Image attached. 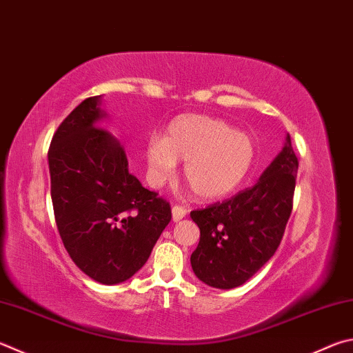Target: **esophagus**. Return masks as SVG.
<instances>
[{
    "instance_id": "34e87169",
    "label": "esophagus",
    "mask_w": 353,
    "mask_h": 353,
    "mask_svg": "<svg viewBox=\"0 0 353 353\" xmlns=\"http://www.w3.org/2000/svg\"><path fill=\"white\" fill-rule=\"evenodd\" d=\"M187 213H188V210L182 207V205H174V207H172V221L177 222V221L183 219V217L187 216Z\"/></svg>"
}]
</instances>
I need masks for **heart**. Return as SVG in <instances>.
Segmentation results:
<instances>
[{
	"label": "heart",
	"mask_w": 353,
	"mask_h": 353,
	"mask_svg": "<svg viewBox=\"0 0 353 353\" xmlns=\"http://www.w3.org/2000/svg\"><path fill=\"white\" fill-rule=\"evenodd\" d=\"M148 179L163 185L172 179L177 162H185V181L201 199H219L242 183L254 162V142L221 119L207 115H179L163 139L146 143Z\"/></svg>",
	"instance_id": "obj_1"
}]
</instances>
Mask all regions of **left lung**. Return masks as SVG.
Returning a JSON list of instances; mask_svg holds the SVG:
<instances>
[{"instance_id":"obj_1","label":"left lung","mask_w":353,"mask_h":353,"mask_svg":"<svg viewBox=\"0 0 353 353\" xmlns=\"http://www.w3.org/2000/svg\"><path fill=\"white\" fill-rule=\"evenodd\" d=\"M298 157L290 136L253 187L190 213L201 241L191 267L202 283L234 288L253 276L276 252L293 208Z\"/></svg>"}]
</instances>
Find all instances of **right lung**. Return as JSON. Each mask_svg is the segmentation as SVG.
Segmentation results:
<instances>
[{
	"instance_id": "obj_1",
	"label": "right lung",
	"mask_w": 353,
	"mask_h": 353,
	"mask_svg": "<svg viewBox=\"0 0 353 353\" xmlns=\"http://www.w3.org/2000/svg\"><path fill=\"white\" fill-rule=\"evenodd\" d=\"M100 97L61 121L49 146L54 216L70 259L100 284L130 279L171 221L166 199L128 171L125 148L97 125Z\"/></svg>"
}]
</instances>
